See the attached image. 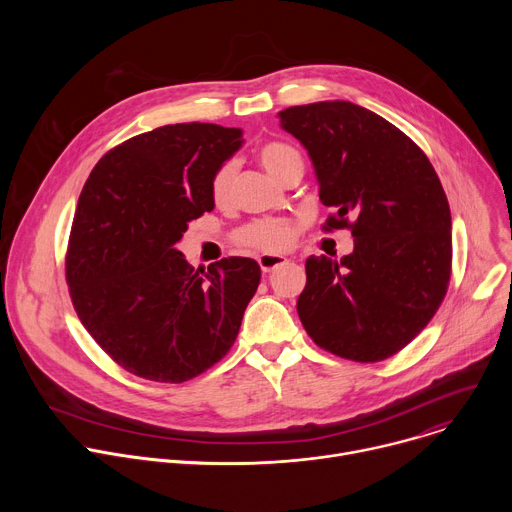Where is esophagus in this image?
I'll return each instance as SVG.
<instances>
[{
  "label": "esophagus",
  "instance_id": "34e87169",
  "mask_svg": "<svg viewBox=\"0 0 512 512\" xmlns=\"http://www.w3.org/2000/svg\"><path fill=\"white\" fill-rule=\"evenodd\" d=\"M257 261H259L261 271H265V273H269V271L277 269L279 265L287 263V259L283 255H273V253H263V255H259Z\"/></svg>",
  "mask_w": 512,
  "mask_h": 512
}]
</instances>
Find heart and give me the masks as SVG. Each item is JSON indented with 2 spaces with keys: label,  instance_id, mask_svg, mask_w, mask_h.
I'll return each mask as SVG.
<instances>
[{
  "label": "heart",
  "instance_id": "obj_1",
  "mask_svg": "<svg viewBox=\"0 0 512 512\" xmlns=\"http://www.w3.org/2000/svg\"><path fill=\"white\" fill-rule=\"evenodd\" d=\"M259 160L263 168L279 182L289 170L304 168V160L300 152L285 141H267L259 148ZM237 174V164L227 162L216 170L210 192L216 204L227 202L231 194V186ZM296 235V225L289 221H281V218H265V221H255L241 229L239 241L247 247L261 249V251H277L291 243Z\"/></svg>",
  "mask_w": 512,
  "mask_h": 512
}]
</instances>
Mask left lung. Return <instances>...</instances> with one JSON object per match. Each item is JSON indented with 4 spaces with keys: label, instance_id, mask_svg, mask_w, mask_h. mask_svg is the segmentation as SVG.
Instances as JSON below:
<instances>
[{
    "label": "left lung",
    "instance_id": "8db88e82",
    "mask_svg": "<svg viewBox=\"0 0 512 512\" xmlns=\"http://www.w3.org/2000/svg\"><path fill=\"white\" fill-rule=\"evenodd\" d=\"M308 152L342 259L308 257L300 320L324 350L377 362L407 346L440 308L452 269V216L427 156L393 123L350 101L277 113Z\"/></svg>",
    "mask_w": 512,
    "mask_h": 512
}]
</instances>
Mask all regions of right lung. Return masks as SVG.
Returning a JSON list of instances; mask_svg holds the SVG:
<instances>
[{
	"mask_svg": "<svg viewBox=\"0 0 512 512\" xmlns=\"http://www.w3.org/2000/svg\"><path fill=\"white\" fill-rule=\"evenodd\" d=\"M243 143L239 127L164 125L105 154L79 196L66 255L72 304L97 344L141 379L188 381L239 334L257 261L194 269L178 243L214 208L212 178Z\"/></svg>",
	"mask_w": 512,
	"mask_h": 512,
	"instance_id": "add662e5",
	"label": "right lung"
}]
</instances>
